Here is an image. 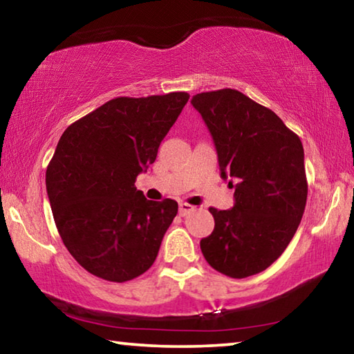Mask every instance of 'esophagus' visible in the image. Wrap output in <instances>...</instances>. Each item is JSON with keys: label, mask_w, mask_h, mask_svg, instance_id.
<instances>
[{"label": "esophagus", "mask_w": 354, "mask_h": 354, "mask_svg": "<svg viewBox=\"0 0 354 354\" xmlns=\"http://www.w3.org/2000/svg\"><path fill=\"white\" fill-rule=\"evenodd\" d=\"M194 209H195V207L187 205V203H179V215H181V217H184V215L190 214L192 211H194Z\"/></svg>", "instance_id": "esophagus-1"}]
</instances>
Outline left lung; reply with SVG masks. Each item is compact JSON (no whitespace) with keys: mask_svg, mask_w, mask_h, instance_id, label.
Masks as SVG:
<instances>
[{"mask_svg":"<svg viewBox=\"0 0 354 354\" xmlns=\"http://www.w3.org/2000/svg\"><path fill=\"white\" fill-rule=\"evenodd\" d=\"M218 156L221 178L235 181L234 207H209L215 226L200 247L209 266L231 278H247L284 253L308 198L299 137L277 113L234 88L196 93Z\"/></svg>","mask_w":354,"mask_h":354,"instance_id":"1","label":"left lung"}]
</instances>
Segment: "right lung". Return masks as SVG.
<instances>
[{"label": "right lung", "mask_w": 354, "mask_h": 354, "mask_svg": "<svg viewBox=\"0 0 354 354\" xmlns=\"http://www.w3.org/2000/svg\"><path fill=\"white\" fill-rule=\"evenodd\" d=\"M189 93L118 97L71 123L46 169L53 217L88 273L124 283L156 261L178 203L149 201L136 178L153 164Z\"/></svg>", "instance_id": "obj_1"}]
</instances>
